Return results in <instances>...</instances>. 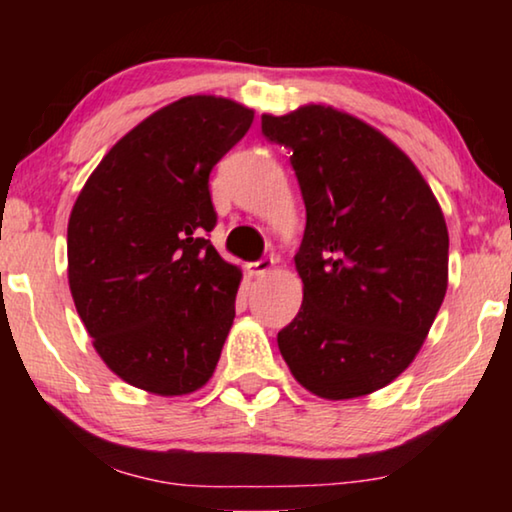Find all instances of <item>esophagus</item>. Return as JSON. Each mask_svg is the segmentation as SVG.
<instances>
[{
    "label": "esophagus",
    "mask_w": 512,
    "mask_h": 512,
    "mask_svg": "<svg viewBox=\"0 0 512 512\" xmlns=\"http://www.w3.org/2000/svg\"><path fill=\"white\" fill-rule=\"evenodd\" d=\"M247 268H249V275H254V277H263V275H268V272H270L272 268H275V258H272V256H265V258H261V261L249 263Z\"/></svg>",
    "instance_id": "esophagus-1"
}]
</instances>
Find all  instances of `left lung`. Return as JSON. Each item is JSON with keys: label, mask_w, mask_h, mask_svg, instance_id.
Here are the masks:
<instances>
[{"label": "left lung", "mask_w": 512, "mask_h": 512, "mask_svg": "<svg viewBox=\"0 0 512 512\" xmlns=\"http://www.w3.org/2000/svg\"><path fill=\"white\" fill-rule=\"evenodd\" d=\"M305 200L303 305L277 333L296 380L328 401L387 387L415 359L447 291L436 195L380 130L324 104L263 114Z\"/></svg>", "instance_id": "8db88e82"}]
</instances>
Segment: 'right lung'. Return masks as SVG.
Wrapping results in <instances>:
<instances>
[{
	"label": "right lung",
	"instance_id": "add662e5",
	"mask_svg": "<svg viewBox=\"0 0 512 512\" xmlns=\"http://www.w3.org/2000/svg\"><path fill=\"white\" fill-rule=\"evenodd\" d=\"M254 111L191 95L111 146L74 202L67 275L97 354L158 396L200 389L235 319L242 272L209 242L214 165L247 135Z\"/></svg>",
	"mask_w": 512,
	"mask_h": 512
}]
</instances>
